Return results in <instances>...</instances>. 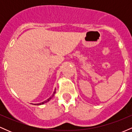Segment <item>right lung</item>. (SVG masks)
I'll return each instance as SVG.
<instances>
[{"instance_id": "add662e5", "label": "right lung", "mask_w": 132, "mask_h": 132, "mask_svg": "<svg viewBox=\"0 0 132 132\" xmlns=\"http://www.w3.org/2000/svg\"><path fill=\"white\" fill-rule=\"evenodd\" d=\"M55 92H56V90H54V92H53V95H51V96L50 97V98H48V99L47 100H46V101H44V102H41V103H39V104H35V105H42V104H45V103H46V102H48V101H50V100L52 99L53 97H54V94H55Z\"/></svg>"}]
</instances>
